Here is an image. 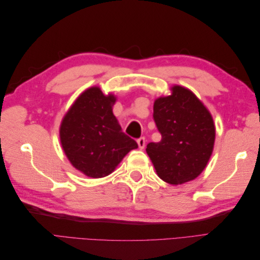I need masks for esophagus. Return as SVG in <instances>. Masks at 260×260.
Here are the masks:
<instances>
[{"label":"esophagus","instance_id":"34e87169","mask_svg":"<svg viewBox=\"0 0 260 260\" xmlns=\"http://www.w3.org/2000/svg\"><path fill=\"white\" fill-rule=\"evenodd\" d=\"M137 142H138L139 147H140L141 149H143V148H144V146H145V142H146V141H145V138H143V137H142V138L138 139Z\"/></svg>","mask_w":260,"mask_h":260}]
</instances>
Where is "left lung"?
I'll use <instances>...</instances> for the list:
<instances>
[{
  "mask_svg": "<svg viewBox=\"0 0 260 260\" xmlns=\"http://www.w3.org/2000/svg\"><path fill=\"white\" fill-rule=\"evenodd\" d=\"M154 121L161 135L146 153L158 177L178 185L198 178L205 169L215 143V124L195 94L175 85L168 96L154 102Z\"/></svg>",
  "mask_w": 260,
  "mask_h": 260,
  "instance_id": "1",
  "label": "left lung"
}]
</instances>
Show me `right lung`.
I'll return each mask as SVG.
<instances>
[{
	"instance_id": "obj_1",
	"label": "right lung",
	"mask_w": 260,
	"mask_h": 260,
	"mask_svg": "<svg viewBox=\"0 0 260 260\" xmlns=\"http://www.w3.org/2000/svg\"><path fill=\"white\" fill-rule=\"evenodd\" d=\"M116 98L104 95L99 86L85 90L62 118L59 138L73 166L91 178H103L115 170L135 140L124 135L113 114Z\"/></svg>"
}]
</instances>
